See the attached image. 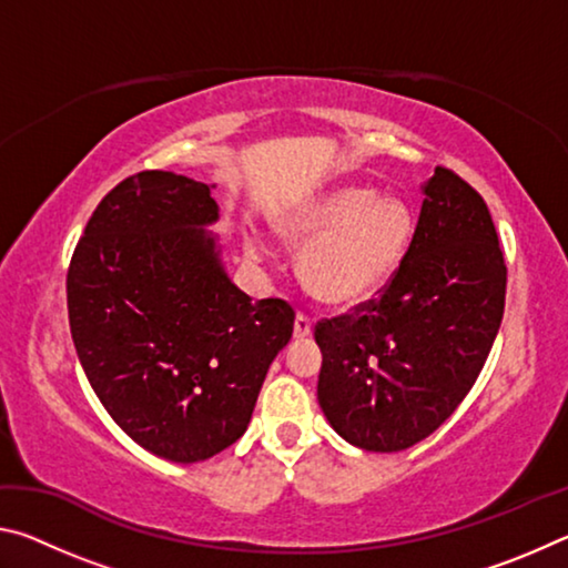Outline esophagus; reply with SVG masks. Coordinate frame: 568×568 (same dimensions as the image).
Masks as SVG:
<instances>
[{"label": "esophagus", "instance_id": "esophagus-1", "mask_svg": "<svg viewBox=\"0 0 568 568\" xmlns=\"http://www.w3.org/2000/svg\"><path fill=\"white\" fill-rule=\"evenodd\" d=\"M311 333H313L311 318H307V315H303V313H297V315H295V325H293L295 341H305Z\"/></svg>", "mask_w": 568, "mask_h": 568}]
</instances>
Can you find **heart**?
I'll use <instances>...</instances> for the list:
<instances>
[{"instance_id":"1","label":"heart","mask_w":568,"mask_h":568,"mask_svg":"<svg viewBox=\"0 0 568 568\" xmlns=\"http://www.w3.org/2000/svg\"><path fill=\"white\" fill-rule=\"evenodd\" d=\"M281 233L301 247L297 273L321 303L355 307L376 297L406 263L416 237L413 207L396 195H376L368 185H341L307 197L281 223ZM253 257L265 247L245 237Z\"/></svg>"}]
</instances>
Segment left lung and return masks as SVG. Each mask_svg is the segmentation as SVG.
I'll list each match as a JSON object with an SVG mask.
<instances>
[{
    "mask_svg": "<svg viewBox=\"0 0 568 568\" xmlns=\"http://www.w3.org/2000/svg\"><path fill=\"white\" fill-rule=\"evenodd\" d=\"M398 275L358 313L318 323V403L348 444L393 454L444 423L488 358L506 263L484 197L436 168Z\"/></svg>",
    "mask_w": 568,
    "mask_h": 568,
    "instance_id": "1",
    "label": "left lung"
}]
</instances>
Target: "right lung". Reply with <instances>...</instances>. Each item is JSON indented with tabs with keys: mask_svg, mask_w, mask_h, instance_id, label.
Here are the masks:
<instances>
[{
	"mask_svg": "<svg viewBox=\"0 0 568 568\" xmlns=\"http://www.w3.org/2000/svg\"><path fill=\"white\" fill-rule=\"evenodd\" d=\"M215 185L165 170L122 180L67 273L80 363L112 420L150 454L197 464L245 434L293 307L230 281Z\"/></svg>",
	"mask_w": 568,
	"mask_h": 568,
	"instance_id": "add662e5",
	"label": "right lung"
}]
</instances>
